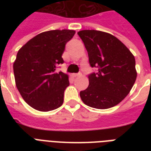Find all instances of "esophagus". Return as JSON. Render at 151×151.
<instances>
[{
    "label": "esophagus",
    "mask_w": 151,
    "mask_h": 151,
    "mask_svg": "<svg viewBox=\"0 0 151 151\" xmlns=\"http://www.w3.org/2000/svg\"><path fill=\"white\" fill-rule=\"evenodd\" d=\"M73 77H74V78H77V77H80V76H81V73H73Z\"/></svg>",
    "instance_id": "obj_1"
}]
</instances>
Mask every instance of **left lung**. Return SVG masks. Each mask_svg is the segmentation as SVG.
Here are the masks:
<instances>
[{"instance_id": "obj_1", "label": "left lung", "mask_w": 151, "mask_h": 151, "mask_svg": "<svg viewBox=\"0 0 151 151\" xmlns=\"http://www.w3.org/2000/svg\"><path fill=\"white\" fill-rule=\"evenodd\" d=\"M88 55L90 66L96 73L88 75L89 85L81 91V100L88 106L108 109L121 103L136 81L135 57L112 34L85 29L78 33Z\"/></svg>"}]
</instances>
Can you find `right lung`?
Masks as SVG:
<instances>
[{
	"label": "right lung",
	"mask_w": 151,
	"mask_h": 151,
	"mask_svg": "<svg viewBox=\"0 0 151 151\" xmlns=\"http://www.w3.org/2000/svg\"><path fill=\"white\" fill-rule=\"evenodd\" d=\"M74 34L71 29L43 32L18 52L13 64L15 85L22 99L35 110L50 111L63 103L68 75L55 70L64 63L65 45Z\"/></svg>",
	"instance_id": "obj_1"
}]
</instances>
